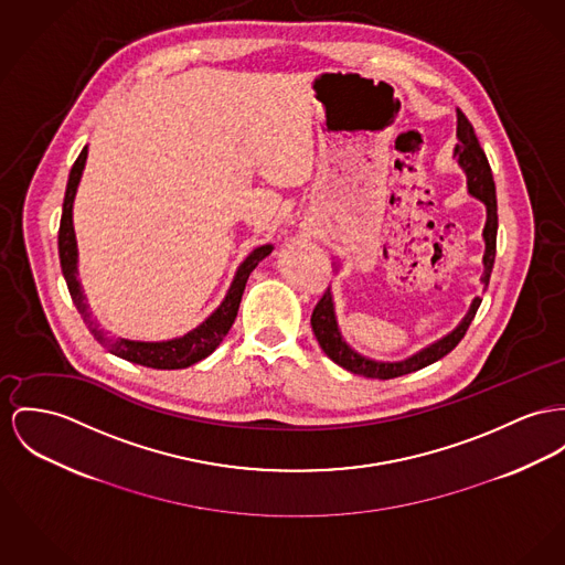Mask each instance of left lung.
<instances>
[{
	"mask_svg": "<svg viewBox=\"0 0 565 565\" xmlns=\"http://www.w3.org/2000/svg\"><path fill=\"white\" fill-rule=\"evenodd\" d=\"M456 137L458 143L454 148V156L458 158V164L462 167V171L467 173V186L469 192L480 199L487 205V225H484V242H487V250H484V274H482V285L484 289L489 287L490 271L494 265V253H497V194H494V182H492V171H490L487 153L480 148V141L473 132L471 121L465 117L462 111H458V126H456ZM482 303V298H476L471 301L469 312L465 315V319L456 326V330H451L448 337H444L433 344H428L426 349L417 351L412 358L401 360V362H376L371 358L360 355L358 351H353L340 334L339 323H337V315H334V300L330 289L321 296V300L317 301L312 317H310V326L312 332L319 340L321 349L326 351V355L330 360H334L344 371L353 373V375L371 376V379H394V376L409 375L415 373L437 360H441L444 355H448L451 349L462 340L467 334L478 308Z\"/></svg>",
	"mask_w": 565,
	"mask_h": 565,
	"instance_id": "1",
	"label": "left lung"
}]
</instances>
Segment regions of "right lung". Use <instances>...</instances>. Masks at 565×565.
<instances>
[{
  "instance_id": "obj_1",
  "label": "right lung",
  "mask_w": 565,
  "mask_h": 565,
  "mask_svg": "<svg viewBox=\"0 0 565 565\" xmlns=\"http://www.w3.org/2000/svg\"><path fill=\"white\" fill-rule=\"evenodd\" d=\"M87 160V146L81 150L78 158L71 169L68 175V186H66V196H64V210H62V221H60V235H57V246H60V264L62 271L71 291V298L75 301L76 310L81 312L83 321L87 323L89 332L94 334V339L100 344H105L111 353L117 358H124L128 362L148 366V369H158V371H175V369H189L192 364L201 362L203 358H207L228 334L235 317H237V308L242 301V294L246 289L248 276L250 271L264 262L265 257L271 253V244H265L255 248L244 264L237 267L235 278L226 291L223 303L194 330H190L189 334L180 337V339L162 340V342H143V340L128 339H105L103 332L96 328L94 321H89V312H87V301L83 296L81 282L76 278V237L75 226H73V203H75L76 186L81 182V173Z\"/></svg>"
}]
</instances>
